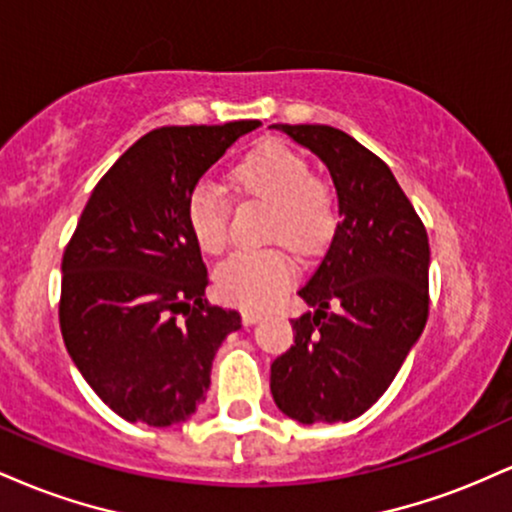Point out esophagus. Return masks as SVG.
Instances as JSON below:
<instances>
[{"mask_svg": "<svg viewBox=\"0 0 512 512\" xmlns=\"http://www.w3.org/2000/svg\"><path fill=\"white\" fill-rule=\"evenodd\" d=\"M262 320V313H255V310H243V325H255V322Z\"/></svg>", "mask_w": 512, "mask_h": 512, "instance_id": "esophagus-1", "label": "esophagus"}]
</instances>
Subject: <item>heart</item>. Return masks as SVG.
Returning <instances> with one entry per match:
<instances>
[{"label": "heart", "instance_id": "1", "mask_svg": "<svg viewBox=\"0 0 512 512\" xmlns=\"http://www.w3.org/2000/svg\"><path fill=\"white\" fill-rule=\"evenodd\" d=\"M248 197L272 204L267 238L286 243L301 255L320 250L337 228L332 190L298 151L279 142L257 146L233 173ZM187 223L204 252H221L228 243V202L214 182L202 180L187 199ZM296 269L284 250H240L216 269V291L238 308L260 310L291 286Z\"/></svg>", "mask_w": 512, "mask_h": 512}]
</instances>
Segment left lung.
Instances as JSON below:
<instances>
[{"mask_svg":"<svg viewBox=\"0 0 512 512\" xmlns=\"http://www.w3.org/2000/svg\"><path fill=\"white\" fill-rule=\"evenodd\" d=\"M272 127L330 170L339 223L298 291L315 310L291 320L296 344L272 363L269 387L301 424L351 421L383 397L426 327V228L392 170L342 129Z\"/></svg>","mask_w":512,"mask_h":512,"instance_id":"8db88e82","label":"left lung"}]
</instances>
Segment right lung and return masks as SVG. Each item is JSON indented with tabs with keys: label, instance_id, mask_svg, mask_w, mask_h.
<instances>
[{
	"label": "right lung",
	"instance_id": "right-lung-1",
	"mask_svg": "<svg viewBox=\"0 0 512 512\" xmlns=\"http://www.w3.org/2000/svg\"><path fill=\"white\" fill-rule=\"evenodd\" d=\"M161 127L93 187L62 257L60 327L74 366L132 424H180L207 397L211 361L240 330L238 310L209 305L202 252L187 223L199 178L260 127Z\"/></svg>",
	"mask_w": 512,
	"mask_h": 512
}]
</instances>
